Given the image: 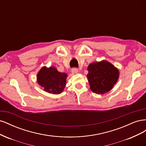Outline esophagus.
<instances>
[{
  "mask_svg": "<svg viewBox=\"0 0 146 146\" xmlns=\"http://www.w3.org/2000/svg\"><path fill=\"white\" fill-rule=\"evenodd\" d=\"M71 72L72 74H77L78 72V69L77 68H73L71 70Z\"/></svg>",
  "mask_w": 146,
  "mask_h": 146,
  "instance_id": "1",
  "label": "esophagus"
}]
</instances>
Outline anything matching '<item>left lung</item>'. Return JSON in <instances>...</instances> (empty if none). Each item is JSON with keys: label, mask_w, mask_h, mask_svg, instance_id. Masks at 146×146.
I'll use <instances>...</instances> for the list:
<instances>
[{"label": "left lung", "mask_w": 146, "mask_h": 146, "mask_svg": "<svg viewBox=\"0 0 146 146\" xmlns=\"http://www.w3.org/2000/svg\"><path fill=\"white\" fill-rule=\"evenodd\" d=\"M88 70L87 77L90 89L98 94H102L111 90L119 76L118 69L106 60L91 63Z\"/></svg>", "instance_id": "obj_1"}]
</instances>
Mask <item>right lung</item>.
I'll list each match as a JSON object with an SVG mask.
<instances>
[{
  "mask_svg": "<svg viewBox=\"0 0 146 146\" xmlns=\"http://www.w3.org/2000/svg\"><path fill=\"white\" fill-rule=\"evenodd\" d=\"M66 73L58 72L55 67L44 66L37 74V82L44 88V91L54 94L62 92L66 85Z\"/></svg>",
  "mask_w": 146,
  "mask_h": 146,
  "instance_id": "add662e5",
  "label": "right lung"
}]
</instances>
